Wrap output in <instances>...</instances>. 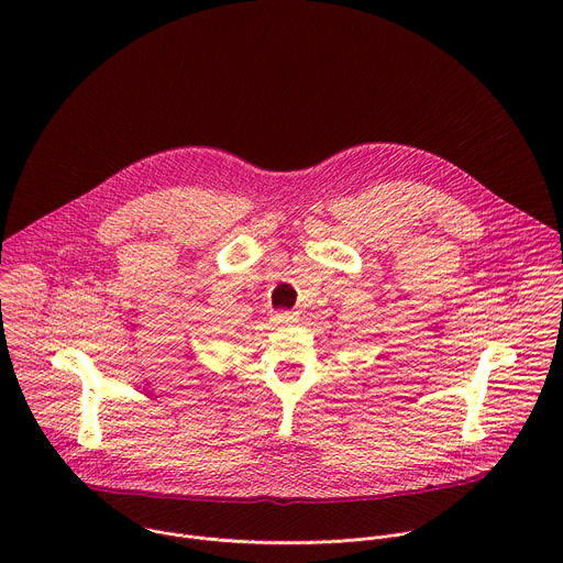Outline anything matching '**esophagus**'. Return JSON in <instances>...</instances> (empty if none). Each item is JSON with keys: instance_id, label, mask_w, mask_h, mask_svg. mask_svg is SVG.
<instances>
[{"instance_id": "obj_1", "label": "esophagus", "mask_w": 563, "mask_h": 563, "mask_svg": "<svg viewBox=\"0 0 563 563\" xmlns=\"http://www.w3.org/2000/svg\"><path fill=\"white\" fill-rule=\"evenodd\" d=\"M272 320L276 325H291V323H296V313L294 311H276Z\"/></svg>"}]
</instances>
